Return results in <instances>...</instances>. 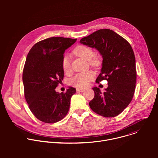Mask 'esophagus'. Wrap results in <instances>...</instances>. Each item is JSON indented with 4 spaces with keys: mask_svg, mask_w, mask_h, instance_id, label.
Masks as SVG:
<instances>
[{
    "mask_svg": "<svg viewBox=\"0 0 158 158\" xmlns=\"http://www.w3.org/2000/svg\"><path fill=\"white\" fill-rule=\"evenodd\" d=\"M76 91L77 93H82V92L85 91V89H76Z\"/></svg>",
    "mask_w": 158,
    "mask_h": 158,
    "instance_id": "1",
    "label": "esophagus"
}]
</instances>
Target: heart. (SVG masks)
<instances>
[{
    "instance_id": "b5f03b06",
    "label": "heart",
    "mask_w": 158,
    "mask_h": 158,
    "mask_svg": "<svg viewBox=\"0 0 158 158\" xmlns=\"http://www.w3.org/2000/svg\"><path fill=\"white\" fill-rule=\"evenodd\" d=\"M73 52L77 56L89 60V64L93 67H98L101 64V59L99 57L94 56V51L89 46L85 45H79L76 46ZM62 67L64 73H69L71 70V59L69 55H65L62 60ZM95 74L93 71H89L85 73H80L71 80V84L77 88H85L94 77Z\"/></svg>"
}]
</instances>
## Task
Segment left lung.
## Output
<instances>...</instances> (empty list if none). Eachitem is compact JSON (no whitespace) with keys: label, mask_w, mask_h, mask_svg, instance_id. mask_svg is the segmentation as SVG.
<instances>
[{"label":"left lung","mask_w":158,"mask_h":158,"mask_svg":"<svg viewBox=\"0 0 158 158\" xmlns=\"http://www.w3.org/2000/svg\"><path fill=\"white\" fill-rule=\"evenodd\" d=\"M80 42L96 49L103 60L101 73L96 82L107 80L108 87L102 93L93 88L94 98L89 106L96 114L106 118L115 117L131 102L136 82V59L129 43L113 31L98 30L83 37Z\"/></svg>","instance_id":"1"}]
</instances>
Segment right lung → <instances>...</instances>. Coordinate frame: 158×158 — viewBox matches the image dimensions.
<instances>
[{
    "label": "right lung",
    "mask_w": 158,
    "mask_h": 158,
    "mask_svg": "<svg viewBox=\"0 0 158 158\" xmlns=\"http://www.w3.org/2000/svg\"><path fill=\"white\" fill-rule=\"evenodd\" d=\"M76 40L48 38L34 44L27 54L22 74L24 96L32 114L44 123H57L69 110L76 89L69 87L65 93H59L55 89L64 78V53Z\"/></svg>",
    "instance_id": "right-lung-1"
}]
</instances>
